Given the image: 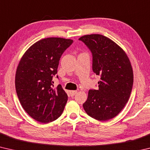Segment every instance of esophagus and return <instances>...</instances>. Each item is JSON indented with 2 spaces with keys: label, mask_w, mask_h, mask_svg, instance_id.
<instances>
[{
  "label": "esophagus",
  "mask_w": 150,
  "mask_h": 150,
  "mask_svg": "<svg viewBox=\"0 0 150 150\" xmlns=\"http://www.w3.org/2000/svg\"><path fill=\"white\" fill-rule=\"evenodd\" d=\"M77 93V91H69V94H70V95L71 96L75 95Z\"/></svg>",
  "instance_id": "esophagus-1"
}]
</instances>
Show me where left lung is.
I'll use <instances>...</instances> for the list:
<instances>
[{"instance_id": "left-lung-1", "label": "left lung", "mask_w": 150, "mask_h": 150, "mask_svg": "<svg viewBox=\"0 0 150 150\" xmlns=\"http://www.w3.org/2000/svg\"><path fill=\"white\" fill-rule=\"evenodd\" d=\"M93 55V70L100 76L98 90H89L83 106L88 116L106 121L117 116L130 98L134 82L133 70L125 52L105 35L81 36Z\"/></svg>"}]
</instances>
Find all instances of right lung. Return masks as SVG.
<instances>
[{
    "instance_id": "obj_1",
    "label": "right lung",
    "mask_w": 150,
    "mask_h": 150,
    "mask_svg": "<svg viewBox=\"0 0 150 150\" xmlns=\"http://www.w3.org/2000/svg\"><path fill=\"white\" fill-rule=\"evenodd\" d=\"M73 42L62 38L40 40L26 50L18 65V97L24 110L40 122L56 120L64 110L67 95L61 85L54 88L53 77L57 73L61 56Z\"/></svg>"
}]
</instances>
